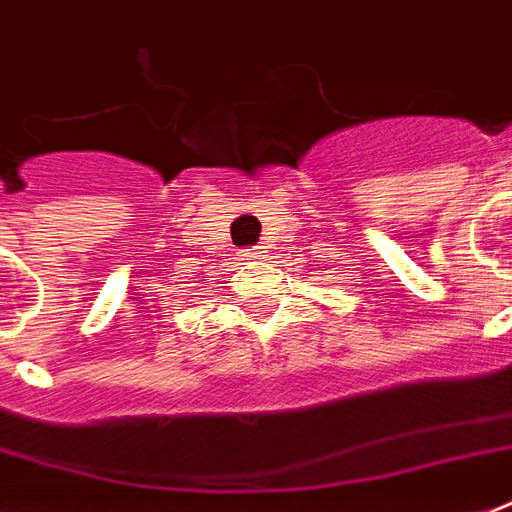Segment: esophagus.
Here are the masks:
<instances>
[{
  "instance_id": "obj_1",
  "label": "esophagus",
  "mask_w": 512,
  "mask_h": 512,
  "mask_svg": "<svg viewBox=\"0 0 512 512\" xmlns=\"http://www.w3.org/2000/svg\"><path fill=\"white\" fill-rule=\"evenodd\" d=\"M264 248L261 245H253V248H242L240 253H237V259L242 261V264H256V261L264 259Z\"/></svg>"
}]
</instances>
